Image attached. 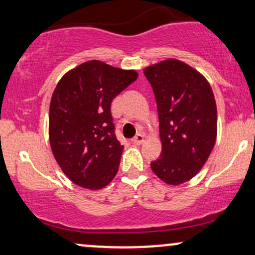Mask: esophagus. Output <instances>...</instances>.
Returning a JSON list of instances; mask_svg holds the SVG:
<instances>
[{
    "label": "esophagus",
    "instance_id": "esophagus-1",
    "mask_svg": "<svg viewBox=\"0 0 255 255\" xmlns=\"http://www.w3.org/2000/svg\"><path fill=\"white\" fill-rule=\"evenodd\" d=\"M144 140H145V135L142 133H137L135 136L133 137V142L135 145H140V144H142V142H144Z\"/></svg>",
    "mask_w": 255,
    "mask_h": 255
}]
</instances>
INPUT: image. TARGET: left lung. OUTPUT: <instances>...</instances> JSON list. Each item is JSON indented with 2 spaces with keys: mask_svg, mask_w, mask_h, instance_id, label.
Segmentation results:
<instances>
[{
  "mask_svg": "<svg viewBox=\"0 0 255 255\" xmlns=\"http://www.w3.org/2000/svg\"><path fill=\"white\" fill-rule=\"evenodd\" d=\"M157 102L162 153L154 174L177 186L194 177L217 137V107L209 81L182 61L169 58L144 69Z\"/></svg>",
  "mask_w": 255,
  "mask_h": 255,
  "instance_id": "left-lung-1",
  "label": "left lung"
}]
</instances>
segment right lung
<instances>
[{
    "label": "right lung",
    "instance_id": "1",
    "mask_svg": "<svg viewBox=\"0 0 255 255\" xmlns=\"http://www.w3.org/2000/svg\"><path fill=\"white\" fill-rule=\"evenodd\" d=\"M136 79L135 71L92 60L58 81L49 110V139L57 164L72 182L96 191L118 174L124 145L115 135L110 107Z\"/></svg>",
    "mask_w": 255,
    "mask_h": 255
}]
</instances>
